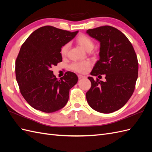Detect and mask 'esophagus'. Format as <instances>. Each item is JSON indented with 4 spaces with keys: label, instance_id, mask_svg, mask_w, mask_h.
<instances>
[{
    "label": "esophagus",
    "instance_id": "34e87169",
    "mask_svg": "<svg viewBox=\"0 0 152 152\" xmlns=\"http://www.w3.org/2000/svg\"><path fill=\"white\" fill-rule=\"evenodd\" d=\"M78 77H79V79H82V78H85L86 77L84 75H78Z\"/></svg>",
    "mask_w": 152,
    "mask_h": 152
}]
</instances>
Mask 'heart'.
<instances>
[{"label": "heart", "mask_w": 152, "mask_h": 152, "mask_svg": "<svg viewBox=\"0 0 152 152\" xmlns=\"http://www.w3.org/2000/svg\"><path fill=\"white\" fill-rule=\"evenodd\" d=\"M77 44L84 49L87 51L91 50L94 48V42L89 37L85 35H80L77 37L76 39ZM70 44H66L63 45L61 49V54L62 56H65L67 54ZM90 65V62L88 61H77L73 62L70 65L72 70L79 73H85L87 71Z\"/></svg>", "instance_id": "obj_1"}]
</instances>
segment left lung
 Listing matches in <instances>:
<instances>
[{
    "mask_svg": "<svg viewBox=\"0 0 152 152\" xmlns=\"http://www.w3.org/2000/svg\"><path fill=\"white\" fill-rule=\"evenodd\" d=\"M86 33L100 43L99 59L91 75H105L103 82L89 77L91 89L86 93L90 107L110 113L124 107L134 92L138 75V61L134 49L122 32L110 26L89 29Z\"/></svg>",
    "mask_w": 152,
    "mask_h": 152,
    "instance_id": "left-lung-1",
    "label": "left lung"
}]
</instances>
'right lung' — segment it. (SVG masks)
<instances>
[{
  "label": "right lung",
  "instance_id": "add662e5",
  "mask_svg": "<svg viewBox=\"0 0 152 152\" xmlns=\"http://www.w3.org/2000/svg\"><path fill=\"white\" fill-rule=\"evenodd\" d=\"M77 33L45 26L31 34L21 45L16 61V78L22 96L31 107L53 113L67 103L69 91L78 77L66 72L58 79L50 68L62 61L61 48Z\"/></svg>",
  "mask_w": 152,
  "mask_h": 152
}]
</instances>
